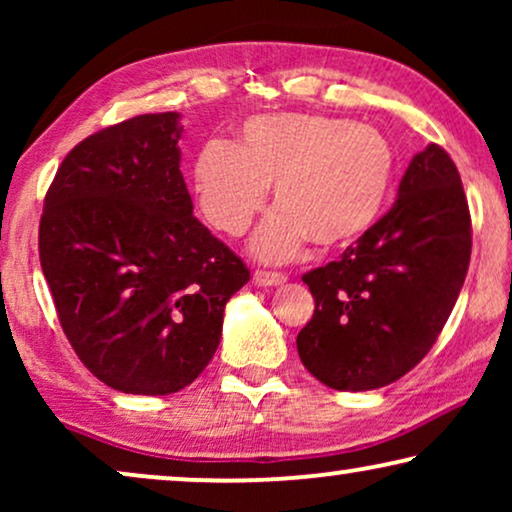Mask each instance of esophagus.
Wrapping results in <instances>:
<instances>
[{
    "mask_svg": "<svg viewBox=\"0 0 512 512\" xmlns=\"http://www.w3.org/2000/svg\"><path fill=\"white\" fill-rule=\"evenodd\" d=\"M284 282H286V275H282V272H265V270L254 272L256 286H282Z\"/></svg>",
    "mask_w": 512,
    "mask_h": 512,
    "instance_id": "esophagus-1",
    "label": "esophagus"
}]
</instances>
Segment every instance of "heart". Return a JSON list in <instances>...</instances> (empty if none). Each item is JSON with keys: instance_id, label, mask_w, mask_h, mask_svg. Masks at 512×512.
<instances>
[{"instance_id": "heart-1", "label": "heart", "mask_w": 512, "mask_h": 512, "mask_svg": "<svg viewBox=\"0 0 512 512\" xmlns=\"http://www.w3.org/2000/svg\"><path fill=\"white\" fill-rule=\"evenodd\" d=\"M394 146L373 125L321 114L244 121L237 142L212 139L193 167L195 200L219 233L240 237L265 207L277 209L251 242L258 261H289L307 240L321 251L361 240L387 205Z\"/></svg>"}]
</instances>
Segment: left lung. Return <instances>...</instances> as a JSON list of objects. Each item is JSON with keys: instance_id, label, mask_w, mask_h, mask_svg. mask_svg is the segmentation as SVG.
<instances>
[{"instance_id": "1", "label": "left lung", "mask_w": 512, "mask_h": 512, "mask_svg": "<svg viewBox=\"0 0 512 512\" xmlns=\"http://www.w3.org/2000/svg\"><path fill=\"white\" fill-rule=\"evenodd\" d=\"M471 261V214L457 165L438 144L410 160L398 200L338 261L303 282L314 314L296 345L338 391L396 382L438 340Z\"/></svg>"}]
</instances>
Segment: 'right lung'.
Segmentation results:
<instances>
[{"instance_id":"add662e5","label":"right lung","mask_w":512,"mask_h":512,"mask_svg":"<svg viewBox=\"0 0 512 512\" xmlns=\"http://www.w3.org/2000/svg\"><path fill=\"white\" fill-rule=\"evenodd\" d=\"M177 111L109 125L62 160L39 223L62 331L123 394L184 389L212 361L249 270L193 216Z\"/></svg>"}]
</instances>
